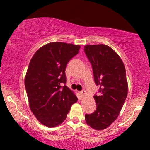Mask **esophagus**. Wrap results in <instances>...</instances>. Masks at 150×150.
I'll return each instance as SVG.
<instances>
[{
    "label": "esophagus",
    "mask_w": 150,
    "mask_h": 150,
    "mask_svg": "<svg viewBox=\"0 0 150 150\" xmlns=\"http://www.w3.org/2000/svg\"><path fill=\"white\" fill-rule=\"evenodd\" d=\"M80 94L81 95L82 98H84L86 95H87V93H86V91H85V90H83V91H82L81 93H80Z\"/></svg>",
    "instance_id": "obj_1"
}]
</instances>
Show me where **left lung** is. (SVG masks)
<instances>
[{
  "label": "left lung",
  "mask_w": 150,
  "mask_h": 150,
  "mask_svg": "<svg viewBox=\"0 0 150 150\" xmlns=\"http://www.w3.org/2000/svg\"><path fill=\"white\" fill-rule=\"evenodd\" d=\"M84 50L100 87L99 95L93 96L96 110L86 114L85 121L94 130H102L116 120L128 95L126 69L117 53L105 44L87 45Z\"/></svg>",
  "instance_id": "1"
}]
</instances>
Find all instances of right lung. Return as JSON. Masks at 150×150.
<instances>
[{"label":"right lung","mask_w":150,"mask_h":150,"mask_svg":"<svg viewBox=\"0 0 150 150\" xmlns=\"http://www.w3.org/2000/svg\"><path fill=\"white\" fill-rule=\"evenodd\" d=\"M80 45L50 42L41 47L30 59L24 78L29 107L41 124L48 128L64 122L78 98L66 83L65 68L79 52Z\"/></svg>","instance_id":"add662e5"}]
</instances>
